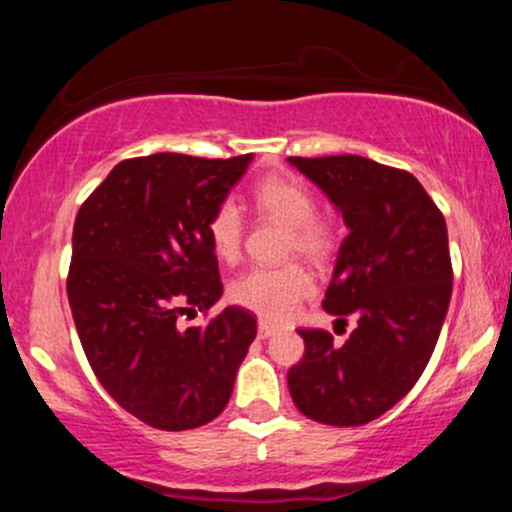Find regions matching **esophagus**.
<instances>
[{"mask_svg":"<svg viewBox=\"0 0 512 512\" xmlns=\"http://www.w3.org/2000/svg\"><path fill=\"white\" fill-rule=\"evenodd\" d=\"M276 330L272 325H269V322H264V320H260V325H257V334H260V339H267V337H272Z\"/></svg>","mask_w":512,"mask_h":512,"instance_id":"obj_1","label":"esophagus"}]
</instances>
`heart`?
<instances>
[{
	"instance_id": "heart-1",
	"label": "heart",
	"mask_w": 512,
	"mask_h": 512,
	"mask_svg": "<svg viewBox=\"0 0 512 512\" xmlns=\"http://www.w3.org/2000/svg\"><path fill=\"white\" fill-rule=\"evenodd\" d=\"M255 207L262 214L291 226V250L320 260L332 248V233L317 219L313 192L298 180L269 178L255 187ZM243 214L233 199L211 211L207 236L221 260H236L243 248ZM313 293V279L298 264L284 267H252L231 284V298L264 320L281 322L296 313L303 298Z\"/></svg>"
}]
</instances>
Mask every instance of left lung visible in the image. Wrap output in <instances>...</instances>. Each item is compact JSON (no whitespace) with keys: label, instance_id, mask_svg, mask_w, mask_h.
<instances>
[{"label":"left lung","instance_id":"1","mask_svg":"<svg viewBox=\"0 0 512 512\" xmlns=\"http://www.w3.org/2000/svg\"><path fill=\"white\" fill-rule=\"evenodd\" d=\"M349 228L322 308L356 317L342 346L298 330L301 361L289 390L301 414L327 426H363L402 399L428 366L448 315L452 264L443 214L407 170L363 156H291Z\"/></svg>","mask_w":512,"mask_h":512}]
</instances>
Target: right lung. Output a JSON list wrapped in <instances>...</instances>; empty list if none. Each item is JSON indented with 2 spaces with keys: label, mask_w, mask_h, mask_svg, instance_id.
<instances>
[{
  "label": "right lung",
  "mask_w": 512,
  "mask_h": 512,
  "mask_svg": "<svg viewBox=\"0 0 512 512\" xmlns=\"http://www.w3.org/2000/svg\"><path fill=\"white\" fill-rule=\"evenodd\" d=\"M252 154H154L110 170L74 221L67 296L93 373L144 424L187 431L214 421L257 334L238 305L207 327L178 317L221 298L207 221Z\"/></svg>",
  "instance_id": "add662e5"
}]
</instances>
